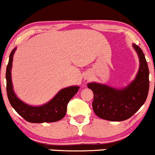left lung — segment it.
Instances as JSON below:
<instances>
[{"label":"left lung","instance_id":"obj_1","mask_svg":"<svg viewBox=\"0 0 155 155\" xmlns=\"http://www.w3.org/2000/svg\"><path fill=\"white\" fill-rule=\"evenodd\" d=\"M133 48L138 53L140 64L136 78L129 86L122 89H116L96 83L88 84V88L94 93L93 110L101 119L113 121L130 119L147 100L149 70L142 50L135 44H133Z\"/></svg>","mask_w":155,"mask_h":155}]
</instances>
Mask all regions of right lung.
Segmentation results:
<instances>
[{
  "mask_svg": "<svg viewBox=\"0 0 155 155\" xmlns=\"http://www.w3.org/2000/svg\"><path fill=\"white\" fill-rule=\"evenodd\" d=\"M15 50L16 48H14L10 53L6 72V92L12 107L19 115L31 123L54 122L63 119L67 113L69 100L78 91L79 87L70 86L61 89L53 100L40 107H34L24 103L16 97L12 88L11 69Z\"/></svg>",
  "mask_w": 155,
  "mask_h": 155,
  "instance_id": "add662e5",
  "label": "right lung"
}]
</instances>
